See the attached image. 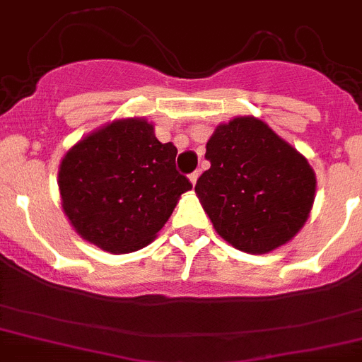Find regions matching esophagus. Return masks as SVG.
<instances>
[{"label":"esophagus","instance_id":"obj_1","mask_svg":"<svg viewBox=\"0 0 362 362\" xmlns=\"http://www.w3.org/2000/svg\"><path fill=\"white\" fill-rule=\"evenodd\" d=\"M188 177H190V183L195 185V183H197V179H199V172H192V174L188 175Z\"/></svg>","mask_w":362,"mask_h":362}]
</instances>
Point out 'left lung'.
Here are the masks:
<instances>
[{"instance_id":"obj_1","label":"left lung","mask_w":362,"mask_h":362,"mask_svg":"<svg viewBox=\"0 0 362 362\" xmlns=\"http://www.w3.org/2000/svg\"><path fill=\"white\" fill-rule=\"evenodd\" d=\"M211 167L195 192L213 227L243 252L284 245L308 220L316 177L308 160L254 117L220 124L206 144Z\"/></svg>"}]
</instances>
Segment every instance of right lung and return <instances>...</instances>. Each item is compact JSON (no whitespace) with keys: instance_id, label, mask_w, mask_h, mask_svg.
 <instances>
[{"instance_id":"add662e5","label":"right lung","mask_w":362,"mask_h":362,"mask_svg":"<svg viewBox=\"0 0 362 362\" xmlns=\"http://www.w3.org/2000/svg\"><path fill=\"white\" fill-rule=\"evenodd\" d=\"M177 149L144 119L115 120L76 144L60 163L62 206L78 235L113 254L146 247L190 190Z\"/></svg>"}]
</instances>
